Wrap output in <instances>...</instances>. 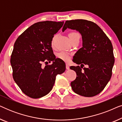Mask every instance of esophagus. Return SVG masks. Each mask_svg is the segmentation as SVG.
<instances>
[{
    "label": "esophagus",
    "mask_w": 122,
    "mask_h": 122,
    "mask_svg": "<svg viewBox=\"0 0 122 122\" xmlns=\"http://www.w3.org/2000/svg\"><path fill=\"white\" fill-rule=\"evenodd\" d=\"M66 69H67V70H69L70 69V68H69V66L68 64H66Z\"/></svg>",
    "instance_id": "esophagus-1"
}]
</instances>
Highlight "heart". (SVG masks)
I'll use <instances>...</instances> for the list:
<instances>
[{
  "label": "heart",
  "instance_id": "b5f03b06",
  "mask_svg": "<svg viewBox=\"0 0 122 122\" xmlns=\"http://www.w3.org/2000/svg\"><path fill=\"white\" fill-rule=\"evenodd\" d=\"M68 36H69V38L71 41H73V40H74L75 39H76V38H80L79 34H78V33L76 32L69 33V34H68ZM54 37L53 38L52 41H51V45H52V46H53V41H54ZM57 56L59 59L61 60V61H68L71 58V54L67 52V51H61V52L58 53Z\"/></svg>",
  "mask_w": 122,
  "mask_h": 122
}]
</instances>
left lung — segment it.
Segmentation results:
<instances>
[{"label":"left lung","mask_w":122,"mask_h":122,"mask_svg":"<svg viewBox=\"0 0 122 122\" xmlns=\"http://www.w3.org/2000/svg\"><path fill=\"white\" fill-rule=\"evenodd\" d=\"M67 28L79 31L82 38V47L76 51L73 59L81 66L70 67L76 73V79L71 83V88L81 96H96L104 89L112 76L114 57L111 41L101 28L92 21L66 20L63 32ZM84 65L88 67L83 68Z\"/></svg>","instance_id":"obj_1"}]
</instances>
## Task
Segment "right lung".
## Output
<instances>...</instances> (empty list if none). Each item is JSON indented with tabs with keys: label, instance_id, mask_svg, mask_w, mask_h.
<instances>
[{
	"label": "right lung",
	"instance_id": "1",
	"mask_svg": "<svg viewBox=\"0 0 122 122\" xmlns=\"http://www.w3.org/2000/svg\"><path fill=\"white\" fill-rule=\"evenodd\" d=\"M64 21H44L34 24L16 40L10 63L13 77L21 91L36 99L48 94L52 89L56 76L66 71L64 61L56 58L51 48L54 35ZM52 61L44 68L41 64Z\"/></svg>",
	"mask_w": 122,
	"mask_h": 122
}]
</instances>
